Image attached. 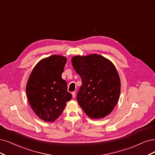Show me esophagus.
Wrapping results in <instances>:
<instances>
[{
	"instance_id": "esophagus-1",
	"label": "esophagus",
	"mask_w": 155,
	"mask_h": 155,
	"mask_svg": "<svg viewBox=\"0 0 155 155\" xmlns=\"http://www.w3.org/2000/svg\"><path fill=\"white\" fill-rule=\"evenodd\" d=\"M71 94H72V96H73V98H75V96H76V93H75V92H73V93H71Z\"/></svg>"
}]
</instances>
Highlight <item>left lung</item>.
I'll list each match as a JSON object with an SVG mask.
<instances>
[{
  "label": "left lung",
  "instance_id": "obj_1",
  "mask_svg": "<svg viewBox=\"0 0 155 155\" xmlns=\"http://www.w3.org/2000/svg\"><path fill=\"white\" fill-rule=\"evenodd\" d=\"M71 63L82 80L77 95L79 105L91 118L108 116L116 105L121 90L115 66L98 54L73 57Z\"/></svg>",
  "mask_w": 155,
  "mask_h": 155
}]
</instances>
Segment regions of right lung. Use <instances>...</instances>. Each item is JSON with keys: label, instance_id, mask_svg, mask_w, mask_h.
<instances>
[{"label": "right lung", "instance_id": "add662e5", "mask_svg": "<svg viewBox=\"0 0 155 155\" xmlns=\"http://www.w3.org/2000/svg\"><path fill=\"white\" fill-rule=\"evenodd\" d=\"M66 57L54 55L39 61L34 67L26 87L27 98L33 111L46 122H52L64 110L72 96L62 78Z\"/></svg>", "mask_w": 155, "mask_h": 155}]
</instances>
